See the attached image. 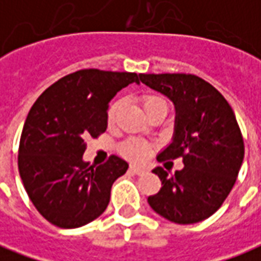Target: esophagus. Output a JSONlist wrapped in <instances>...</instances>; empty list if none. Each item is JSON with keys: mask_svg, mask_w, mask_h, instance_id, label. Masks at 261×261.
Listing matches in <instances>:
<instances>
[{"mask_svg": "<svg viewBox=\"0 0 261 261\" xmlns=\"http://www.w3.org/2000/svg\"><path fill=\"white\" fill-rule=\"evenodd\" d=\"M128 172H130V173H133V175H142V173L145 172V169H142V168H138V166H130Z\"/></svg>", "mask_w": 261, "mask_h": 261, "instance_id": "34e87169", "label": "esophagus"}]
</instances>
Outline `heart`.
<instances>
[{
	"mask_svg": "<svg viewBox=\"0 0 261 261\" xmlns=\"http://www.w3.org/2000/svg\"><path fill=\"white\" fill-rule=\"evenodd\" d=\"M142 103V108L145 110V113H147L148 110H151L155 106H158L161 103H166L162 99V97L155 96V95H147V96H144L141 99ZM120 108H121V102L120 100H114L108 109V121L109 123H113L114 119H116V116L119 113ZM121 152L124 153L125 156L131 161H142V159L145 158L149 152V145H148L145 141H141V140H136V138H133V140H128V141H125L123 144V147H121Z\"/></svg>",
	"mask_w": 261,
	"mask_h": 261,
	"instance_id": "b5f03b06",
	"label": "heart"
}]
</instances>
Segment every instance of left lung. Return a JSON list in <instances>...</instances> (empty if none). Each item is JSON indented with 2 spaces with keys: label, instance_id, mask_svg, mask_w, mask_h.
<instances>
[{
  "label": "left lung",
  "instance_id": "obj_1",
  "mask_svg": "<svg viewBox=\"0 0 261 261\" xmlns=\"http://www.w3.org/2000/svg\"><path fill=\"white\" fill-rule=\"evenodd\" d=\"M148 88L175 106L172 141L156 159L181 158L185 168L170 176L152 170L162 181L148 204L175 224H197L218 210L235 185L245 145L235 113L211 84L192 74H140Z\"/></svg>",
  "mask_w": 261,
  "mask_h": 261
}]
</instances>
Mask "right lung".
Here are the masks:
<instances>
[{
    "instance_id": "1",
    "label": "right lung",
    "mask_w": 261,
    "mask_h": 261,
    "mask_svg": "<svg viewBox=\"0 0 261 261\" xmlns=\"http://www.w3.org/2000/svg\"><path fill=\"white\" fill-rule=\"evenodd\" d=\"M136 72L80 69L47 88L26 117L18 168L28 196L48 222L72 229L106 210L114 180L128 169L112 155L105 165L85 162L86 140L108 128L109 102Z\"/></svg>"
}]
</instances>
